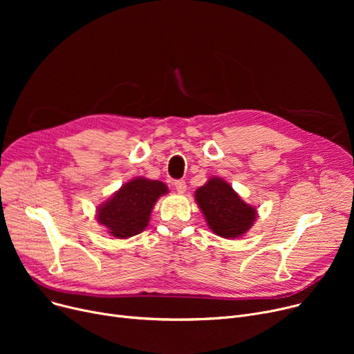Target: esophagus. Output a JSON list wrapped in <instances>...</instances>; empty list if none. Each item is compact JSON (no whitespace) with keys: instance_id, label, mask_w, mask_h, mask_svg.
Returning <instances> with one entry per match:
<instances>
[{"instance_id":"1","label":"esophagus","mask_w":354,"mask_h":354,"mask_svg":"<svg viewBox=\"0 0 354 354\" xmlns=\"http://www.w3.org/2000/svg\"><path fill=\"white\" fill-rule=\"evenodd\" d=\"M174 187L175 189L179 192V194H183L185 191H187V183H185L183 179H178L174 182Z\"/></svg>"}]
</instances>
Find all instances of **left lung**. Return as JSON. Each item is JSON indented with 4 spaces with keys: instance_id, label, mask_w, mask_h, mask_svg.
I'll list each match as a JSON object with an SVG mask.
<instances>
[{
    "instance_id": "8db88e82",
    "label": "left lung",
    "mask_w": 354,
    "mask_h": 354,
    "mask_svg": "<svg viewBox=\"0 0 354 354\" xmlns=\"http://www.w3.org/2000/svg\"><path fill=\"white\" fill-rule=\"evenodd\" d=\"M195 199L209 228L222 238H236L254 224L257 211L221 178H211L195 192Z\"/></svg>"
}]
</instances>
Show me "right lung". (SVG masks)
Segmentation results:
<instances>
[{
  "label": "right lung",
  "instance_id": "obj_1",
  "mask_svg": "<svg viewBox=\"0 0 354 354\" xmlns=\"http://www.w3.org/2000/svg\"><path fill=\"white\" fill-rule=\"evenodd\" d=\"M165 194L167 187L163 182L135 178L99 207L97 221L111 236L138 235L147 227L155 202Z\"/></svg>",
  "mask_w": 354,
  "mask_h": 354
}]
</instances>
